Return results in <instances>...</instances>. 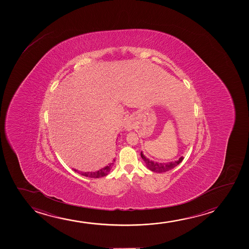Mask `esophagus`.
I'll list each match as a JSON object with an SVG mask.
<instances>
[{
  "mask_svg": "<svg viewBox=\"0 0 249 249\" xmlns=\"http://www.w3.org/2000/svg\"><path fill=\"white\" fill-rule=\"evenodd\" d=\"M125 126V129H126V131H130V130L133 129V123H132L130 120H126L125 126Z\"/></svg>",
  "mask_w": 249,
  "mask_h": 249,
  "instance_id": "obj_1",
  "label": "esophagus"
}]
</instances>
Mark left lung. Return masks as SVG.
Segmentation results:
<instances>
[{
	"mask_svg": "<svg viewBox=\"0 0 249 249\" xmlns=\"http://www.w3.org/2000/svg\"><path fill=\"white\" fill-rule=\"evenodd\" d=\"M141 157L143 159V161L145 162L146 167L152 172L155 173H165L167 171L173 169L175 167H177L178 164L180 163L181 161L184 159V157H181L178 160H174V161H171V162H167V163H160V162H156L153 160H150V159H148L146 157L143 156V152L141 151Z\"/></svg>",
	"mask_w": 249,
	"mask_h": 249,
	"instance_id": "obj_1",
	"label": "left lung"
}]
</instances>
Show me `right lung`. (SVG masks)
Listing matches in <instances>:
<instances>
[{
    "label": "right lung",
    "instance_id": "add662e5",
    "mask_svg": "<svg viewBox=\"0 0 249 249\" xmlns=\"http://www.w3.org/2000/svg\"><path fill=\"white\" fill-rule=\"evenodd\" d=\"M115 160L116 159H114L113 160L112 162L111 163H109V165H107L106 167H103L101 169H99V170L95 171V172H80L79 173L78 171L75 170V172H77L80 174H82V176H85V177L89 178H101L105 177L106 175H108L109 174V172L111 171L112 169L113 165H114V162H115Z\"/></svg>",
    "mask_w": 249,
    "mask_h": 249
}]
</instances>
